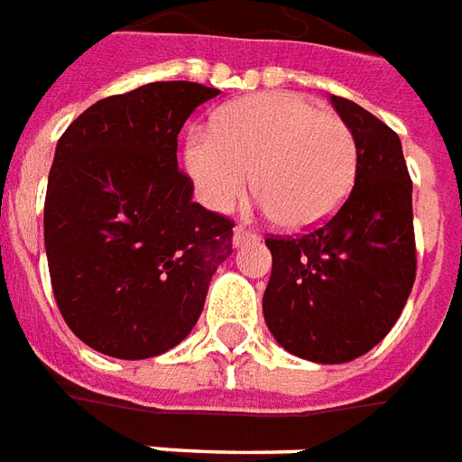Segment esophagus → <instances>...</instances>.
Wrapping results in <instances>:
<instances>
[{"label":"esophagus","mask_w":462,"mask_h":462,"mask_svg":"<svg viewBox=\"0 0 462 462\" xmlns=\"http://www.w3.org/2000/svg\"><path fill=\"white\" fill-rule=\"evenodd\" d=\"M256 238V234L254 231H248V228H244V226H236L234 228V246H244V244H248V241H254Z\"/></svg>","instance_id":"1"}]
</instances>
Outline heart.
Listing matches in <instances>:
<instances>
[{"label": "heart", "mask_w": 462, "mask_h": 462, "mask_svg": "<svg viewBox=\"0 0 462 462\" xmlns=\"http://www.w3.org/2000/svg\"><path fill=\"white\" fill-rule=\"evenodd\" d=\"M186 169L216 211L236 204L251 184L258 206L293 228L328 221L351 194L358 149L351 126L300 94H258L186 136Z\"/></svg>", "instance_id": "1"}]
</instances>
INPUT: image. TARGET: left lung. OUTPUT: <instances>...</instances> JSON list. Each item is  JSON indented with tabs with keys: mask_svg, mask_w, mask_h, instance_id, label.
Masks as SVG:
<instances>
[{
	"mask_svg": "<svg viewBox=\"0 0 462 462\" xmlns=\"http://www.w3.org/2000/svg\"><path fill=\"white\" fill-rule=\"evenodd\" d=\"M351 126L358 166L338 214L299 238H266L273 268L263 319L286 351L348 363L385 338L415 281L413 184L393 129L358 104L330 97Z\"/></svg>",
	"mask_w": 462,
	"mask_h": 462,
	"instance_id": "left-lung-1",
	"label": "left lung"
}]
</instances>
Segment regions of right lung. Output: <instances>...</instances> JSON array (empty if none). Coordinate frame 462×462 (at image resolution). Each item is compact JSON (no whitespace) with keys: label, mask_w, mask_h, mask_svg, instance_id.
<instances>
[{"label":"right lung","mask_w":462,"mask_h":462,"mask_svg":"<svg viewBox=\"0 0 462 462\" xmlns=\"http://www.w3.org/2000/svg\"><path fill=\"white\" fill-rule=\"evenodd\" d=\"M218 89L153 81L91 104L61 134L49 171L44 246L54 299L89 348L142 361L184 341L234 221L191 201L176 139Z\"/></svg>","instance_id":"right-lung-1"}]
</instances>
